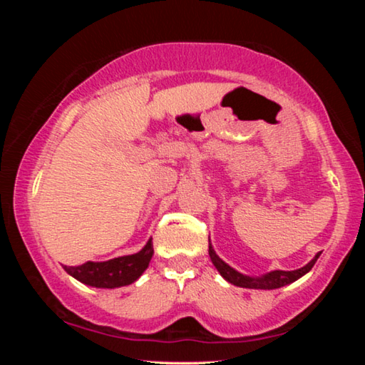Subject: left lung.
<instances>
[{"label": "left lung", "instance_id": "1", "mask_svg": "<svg viewBox=\"0 0 365 365\" xmlns=\"http://www.w3.org/2000/svg\"><path fill=\"white\" fill-rule=\"evenodd\" d=\"M209 256H211V261L215 265V269L219 270V274L224 277L228 283H232V285L242 287V288H252V289H275V288L289 285V283L301 279L302 275H306L307 272L314 267V264H316V261L319 259L320 252H317L316 257H314L311 262H307L304 267L296 269V270H272L269 274L261 275V277H248V275L240 274V272L230 267V265L222 261V259L215 255L211 243H209Z\"/></svg>", "mask_w": 365, "mask_h": 365}]
</instances>
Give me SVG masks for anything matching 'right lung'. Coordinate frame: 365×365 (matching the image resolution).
<instances>
[{
  "label": "right lung",
  "instance_id": "right-lung-1",
  "mask_svg": "<svg viewBox=\"0 0 365 365\" xmlns=\"http://www.w3.org/2000/svg\"><path fill=\"white\" fill-rule=\"evenodd\" d=\"M154 255L151 238L145 248L130 256H120L104 262H85L82 265H64V270L73 279L95 288H119L137 282L148 269Z\"/></svg>",
  "mask_w": 365,
  "mask_h": 365
}]
</instances>
